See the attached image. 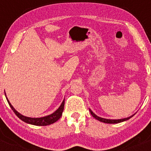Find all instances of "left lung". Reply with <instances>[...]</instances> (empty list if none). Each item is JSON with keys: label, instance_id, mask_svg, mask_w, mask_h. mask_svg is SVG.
<instances>
[{"label": "left lung", "instance_id": "8db88e82", "mask_svg": "<svg viewBox=\"0 0 151 151\" xmlns=\"http://www.w3.org/2000/svg\"><path fill=\"white\" fill-rule=\"evenodd\" d=\"M89 111L90 113H91V116L93 118H95L96 119H97L98 121H101V122H104V123H106V124H119V123H121V122H123V121H127L129 120V119H131V117H133V116L135 115L134 114H133V115H131V116L128 117V118H125V119H104V118H101V117H99L97 115H96L91 110V109H89Z\"/></svg>", "mask_w": 151, "mask_h": 151}]
</instances>
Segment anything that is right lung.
<instances>
[{"label":"right lung","mask_w":151,"mask_h":151,"mask_svg":"<svg viewBox=\"0 0 151 151\" xmlns=\"http://www.w3.org/2000/svg\"><path fill=\"white\" fill-rule=\"evenodd\" d=\"M5 95H6V97L7 101L8 102V104L10 105V108L12 109V110L13 111V112L15 114V115L18 116L19 119H21L22 121L27 123V124H32V125L35 126H47L50 125V124H53V123L56 122L57 121H58L60 119V117L62 116V112L64 110V106H65V99L63 100V101L62 102L61 105L60 106V107L55 111V112H53L52 114H50V115L45 116L43 117H40V118H32V117H27L25 116L22 115L21 114L19 113L18 111H17L15 110L14 107L12 106L11 104L10 103L9 100L8 99L6 96V93L5 92Z\"/></svg>","instance_id":"obj_1"}]
</instances>
